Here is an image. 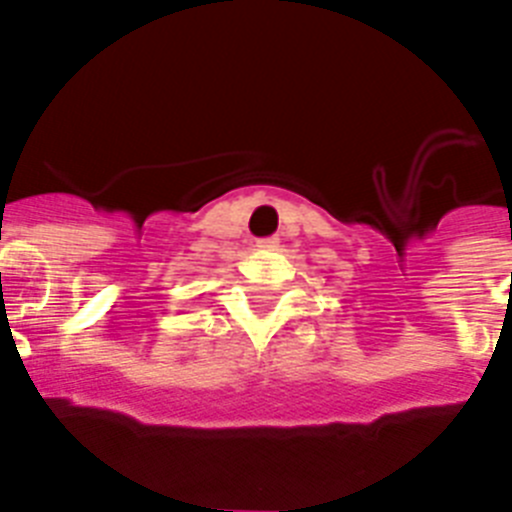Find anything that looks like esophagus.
<instances>
[{"label":"esophagus","mask_w":512,"mask_h":512,"mask_svg":"<svg viewBox=\"0 0 512 512\" xmlns=\"http://www.w3.org/2000/svg\"><path fill=\"white\" fill-rule=\"evenodd\" d=\"M274 243H277V238H261L259 246L261 248H269V246H274Z\"/></svg>","instance_id":"1"}]
</instances>
